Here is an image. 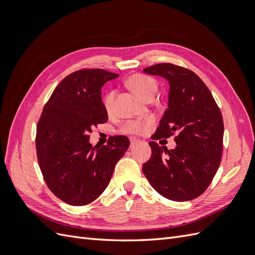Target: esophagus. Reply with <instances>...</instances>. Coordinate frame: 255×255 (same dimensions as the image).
<instances>
[{"label":"esophagus","instance_id":"34e87169","mask_svg":"<svg viewBox=\"0 0 255 255\" xmlns=\"http://www.w3.org/2000/svg\"><path fill=\"white\" fill-rule=\"evenodd\" d=\"M129 141H130V148H134L135 145H137L138 143H139V141H140V140L136 139V138H130Z\"/></svg>","mask_w":255,"mask_h":255}]
</instances>
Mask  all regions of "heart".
I'll use <instances>...</instances> for the list:
<instances>
[{"instance_id":"heart-1","label":"heart","mask_w":255,"mask_h":255,"mask_svg":"<svg viewBox=\"0 0 255 255\" xmlns=\"http://www.w3.org/2000/svg\"><path fill=\"white\" fill-rule=\"evenodd\" d=\"M127 86L143 101L153 99L156 94L157 85L152 78L144 74H133L127 80ZM115 91H109L103 98V104L107 113H111L114 107ZM153 123V118L144 120H130L122 127V132L132 135H140L144 133Z\"/></svg>"}]
</instances>
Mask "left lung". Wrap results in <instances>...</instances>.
Returning a JSON list of instances; mask_svg holds the SVG:
<instances>
[{"label": "left lung", "mask_w": 255, "mask_h": 255, "mask_svg": "<svg viewBox=\"0 0 255 255\" xmlns=\"http://www.w3.org/2000/svg\"><path fill=\"white\" fill-rule=\"evenodd\" d=\"M168 81V109L152 139L174 133L176 146L168 150L149 142L151 158L142 171L159 195L173 201H189L202 195L217 172L222 155L223 120L212 92L199 76L172 64L143 69Z\"/></svg>", "instance_id": "left-lung-1"}]
</instances>
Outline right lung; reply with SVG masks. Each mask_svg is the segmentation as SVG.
Here are the masks:
<instances>
[{
    "label": "right lung",
    "instance_id": "obj_1",
    "mask_svg": "<svg viewBox=\"0 0 255 255\" xmlns=\"http://www.w3.org/2000/svg\"><path fill=\"white\" fill-rule=\"evenodd\" d=\"M118 76L102 69L73 72L43 107L36 133L38 164L50 190L67 204L85 205L101 195L129 146L127 136H114L101 148L89 142L91 128L109 119L101 88Z\"/></svg>",
    "mask_w": 255,
    "mask_h": 255
}]
</instances>
